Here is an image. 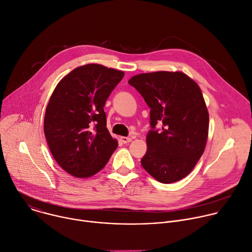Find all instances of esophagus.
Instances as JSON below:
<instances>
[{"label": "esophagus", "instance_id": "obj_1", "mask_svg": "<svg viewBox=\"0 0 252 252\" xmlns=\"http://www.w3.org/2000/svg\"><path fill=\"white\" fill-rule=\"evenodd\" d=\"M120 140L122 141V143L127 144V143H130V142L132 141V138H129V137H121Z\"/></svg>", "mask_w": 252, "mask_h": 252}]
</instances>
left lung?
<instances>
[{"mask_svg":"<svg viewBox=\"0 0 252 252\" xmlns=\"http://www.w3.org/2000/svg\"><path fill=\"white\" fill-rule=\"evenodd\" d=\"M128 83L151 109L142 167L163 184L184 179L202 157L208 140L209 112L202 91L180 71L141 73Z\"/></svg>","mask_w":252,"mask_h":252,"instance_id":"obj_1","label":"left lung"}]
</instances>
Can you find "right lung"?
Returning a JSON list of instances; mask_svg holds the SVG:
<instances>
[{"mask_svg":"<svg viewBox=\"0 0 252 252\" xmlns=\"http://www.w3.org/2000/svg\"><path fill=\"white\" fill-rule=\"evenodd\" d=\"M124 72L100 64L79 66L57 85L43 131L58 164L76 178L101 170L118 146L106 128L104 105Z\"/></svg>","mask_w":252,"mask_h":252,"instance_id":"obj_1","label":"right lung"}]
</instances>
